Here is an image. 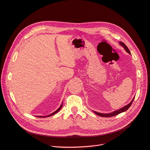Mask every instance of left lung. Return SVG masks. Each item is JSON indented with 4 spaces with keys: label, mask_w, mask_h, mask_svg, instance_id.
<instances>
[{
    "label": "left lung",
    "mask_w": 150,
    "mask_h": 150,
    "mask_svg": "<svg viewBox=\"0 0 150 150\" xmlns=\"http://www.w3.org/2000/svg\"><path fill=\"white\" fill-rule=\"evenodd\" d=\"M119 43H120V44L121 45V46H122L124 48H125V50L127 52V53H128L129 54H131V52H130L129 48H127V47L126 46V45L125 43H122V42H119ZM134 98H135V97H134L133 99L131 100V102H130L129 104H127V105H126L125 106V107H122L121 108H120V109H119V110H116V111H115V112H113L110 113H107V114H106V113H99V112H95V111H94V112L96 115H99V116H102V117H112V116H114L118 115V114H120V113H122V112H125V111H126V110H127V109H129V108L131 106L132 103V102H133V101H134Z\"/></svg>",
    "instance_id": "obj_1"
}]
</instances>
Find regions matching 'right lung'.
<instances>
[{
  "instance_id": "right-lung-1",
  "label": "right lung",
  "mask_w": 150,
  "mask_h": 150,
  "mask_svg": "<svg viewBox=\"0 0 150 150\" xmlns=\"http://www.w3.org/2000/svg\"><path fill=\"white\" fill-rule=\"evenodd\" d=\"M62 104H61V105L59 107V108H58L57 110H56V111L54 112H53V113H52L51 114H50V115H47V116H37V117H39V118H45V117H49V116H53V115H54V114H56V113H57L59 111V110L61 109V108H62Z\"/></svg>"
}]
</instances>
